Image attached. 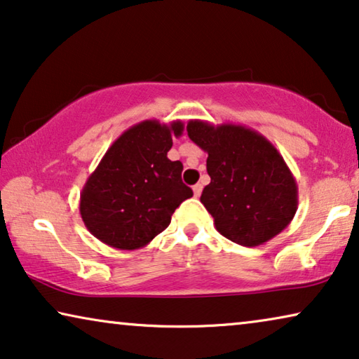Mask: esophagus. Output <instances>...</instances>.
<instances>
[{"instance_id":"34e87169","label":"esophagus","mask_w":359,"mask_h":359,"mask_svg":"<svg viewBox=\"0 0 359 359\" xmlns=\"http://www.w3.org/2000/svg\"><path fill=\"white\" fill-rule=\"evenodd\" d=\"M201 190H203V185H201V184L194 185V195L196 196V198H198V196L201 195Z\"/></svg>"}]
</instances>
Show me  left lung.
<instances>
[{"label": "left lung", "instance_id": "left-lung-1", "mask_svg": "<svg viewBox=\"0 0 359 359\" xmlns=\"http://www.w3.org/2000/svg\"><path fill=\"white\" fill-rule=\"evenodd\" d=\"M187 133L208 153L211 182L200 201L219 234L257 247L287 228L297 210V184L280 151L244 125L190 120Z\"/></svg>", "mask_w": 359, "mask_h": 359}]
</instances>
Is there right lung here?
<instances>
[{
	"mask_svg": "<svg viewBox=\"0 0 359 359\" xmlns=\"http://www.w3.org/2000/svg\"><path fill=\"white\" fill-rule=\"evenodd\" d=\"M182 131L180 120H143L114 141L81 190L79 213L90 234L114 249L136 250L168 228L194 195L182 182L184 165L168 158Z\"/></svg>",
	"mask_w": 359,
	"mask_h": 359,
	"instance_id": "obj_1",
	"label": "right lung"
}]
</instances>
